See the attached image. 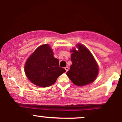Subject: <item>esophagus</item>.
I'll use <instances>...</instances> for the list:
<instances>
[{
    "mask_svg": "<svg viewBox=\"0 0 122 122\" xmlns=\"http://www.w3.org/2000/svg\"><path fill=\"white\" fill-rule=\"evenodd\" d=\"M65 69L66 70V72H67V71H68V70H69V68H68V66H66L65 68Z\"/></svg>",
    "mask_w": 122,
    "mask_h": 122,
    "instance_id": "obj_1",
    "label": "esophagus"
}]
</instances>
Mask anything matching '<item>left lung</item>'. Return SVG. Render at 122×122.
Returning a JSON list of instances; mask_svg holds the SVG:
<instances>
[{
    "label": "left lung",
    "instance_id": "obj_1",
    "mask_svg": "<svg viewBox=\"0 0 122 122\" xmlns=\"http://www.w3.org/2000/svg\"><path fill=\"white\" fill-rule=\"evenodd\" d=\"M77 47L78 51L75 49L71 51L72 64L66 75L74 84L83 86L96 79L99 68L89 50L81 44L77 45Z\"/></svg>",
    "mask_w": 122,
    "mask_h": 122
}]
</instances>
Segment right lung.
Instances as JSON below:
<instances>
[{
    "instance_id": "1",
    "label": "right lung",
    "mask_w": 122,
    "mask_h": 122,
    "mask_svg": "<svg viewBox=\"0 0 122 122\" xmlns=\"http://www.w3.org/2000/svg\"><path fill=\"white\" fill-rule=\"evenodd\" d=\"M26 76L31 82L41 87L51 85L59 76L66 71L59 66V61L53 56L48 45L40 46L26 61L25 66Z\"/></svg>"
}]
</instances>
